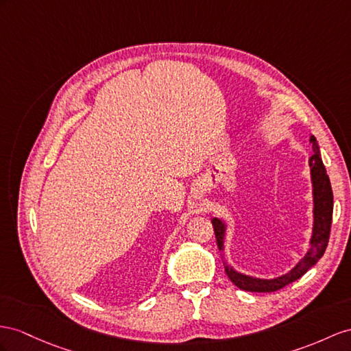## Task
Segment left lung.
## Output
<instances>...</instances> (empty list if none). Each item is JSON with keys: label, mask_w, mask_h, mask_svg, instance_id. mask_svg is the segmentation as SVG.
Here are the masks:
<instances>
[{"label": "left lung", "mask_w": 351, "mask_h": 351, "mask_svg": "<svg viewBox=\"0 0 351 351\" xmlns=\"http://www.w3.org/2000/svg\"><path fill=\"white\" fill-rule=\"evenodd\" d=\"M310 142L313 145V156L308 160L311 184H313V232L310 239V249L307 250L304 258L300 259L291 271L282 274L274 278H258L252 276H246L243 273L236 271L234 268L223 261V268L230 280L234 283L241 291L249 292H274L282 289L286 285H289L307 273L308 269L316 264L323 256L329 241L330 226H332V212H334V194H332V186L329 176L326 173L325 165L322 161L319 143L316 138L311 136ZM212 226L217 237V243L219 250H223V240H226L227 226L226 222L219 218L212 219Z\"/></svg>", "instance_id": "1"}]
</instances>
